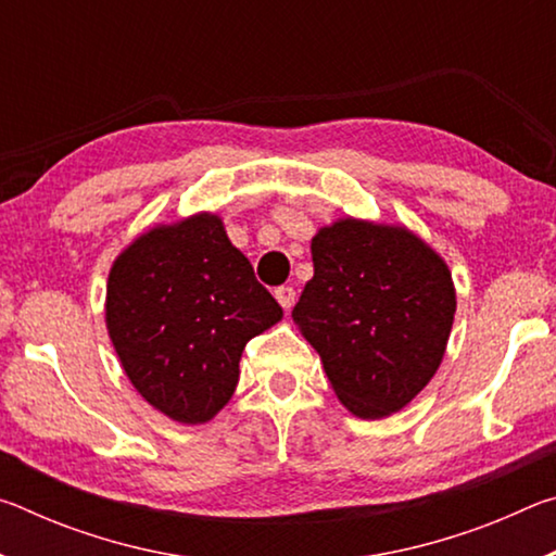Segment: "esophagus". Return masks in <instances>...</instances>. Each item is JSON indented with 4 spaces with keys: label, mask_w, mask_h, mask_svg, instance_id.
<instances>
[{
    "label": "esophagus",
    "mask_w": 556,
    "mask_h": 556,
    "mask_svg": "<svg viewBox=\"0 0 556 556\" xmlns=\"http://www.w3.org/2000/svg\"><path fill=\"white\" fill-rule=\"evenodd\" d=\"M275 296H277V301L281 304V308H285V312H289V308L294 306L296 291H294V287H277L275 289Z\"/></svg>",
    "instance_id": "34e87169"
}]
</instances>
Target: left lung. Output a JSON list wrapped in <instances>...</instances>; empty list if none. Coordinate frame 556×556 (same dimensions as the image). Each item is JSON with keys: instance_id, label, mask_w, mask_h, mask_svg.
<instances>
[{"instance_id": "left-lung-1", "label": "left lung", "mask_w": 556, "mask_h": 556, "mask_svg": "<svg viewBox=\"0 0 556 556\" xmlns=\"http://www.w3.org/2000/svg\"><path fill=\"white\" fill-rule=\"evenodd\" d=\"M314 279L291 318L355 417L402 409L434 378L456 314L451 271L417 235L338 220L312 240Z\"/></svg>"}]
</instances>
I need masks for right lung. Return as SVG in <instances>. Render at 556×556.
<instances>
[{
	"label": "right lung",
	"mask_w": 556,
	"mask_h": 556,
	"mask_svg": "<svg viewBox=\"0 0 556 556\" xmlns=\"http://www.w3.org/2000/svg\"><path fill=\"white\" fill-rule=\"evenodd\" d=\"M105 316L137 392L166 417L201 425L232 397L244 345L279 321L281 306L220 218L201 213L122 252Z\"/></svg>",
	"instance_id": "1"
}]
</instances>
